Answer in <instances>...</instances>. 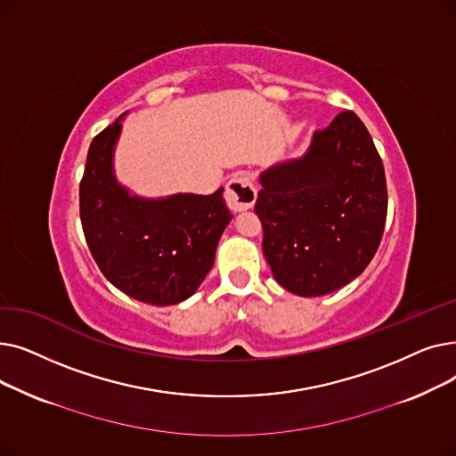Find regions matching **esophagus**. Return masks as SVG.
Masks as SVG:
<instances>
[{
    "instance_id": "34e87169",
    "label": "esophagus",
    "mask_w": 456,
    "mask_h": 456,
    "mask_svg": "<svg viewBox=\"0 0 456 456\" xmlns=\"http://www.w3.org/2000/svg\"><path fill=\"white\" fill-rule=\"evenodd\" d=\"M256 187L254 182L245 172L233 175L226 183L224 200L232 211H245L250 209L256 202Z\"/></svg>"
}]
</instances>
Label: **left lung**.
I'll use <instances>...</instances> for the list:
<instances>
[{
    "mask_svg": "<svg viewBox=\"0 0 456 456\" xmlns=\"http://www.w3.org/2000/svg\"><path fill=\"white\" fill-rule=\"evenodd\" d=\"M259 183L254 211L281 288L321 297L370 265L386 224L387 189L373 139L353 111L315 132L305 156L262 172Z\"/></svg>",
    "mask_w": 456,
    "mask_h": 456,
    "instance_id": "1",
    "label": "left lung"
}]
</instances>
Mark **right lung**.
Here are the masks:
<instances>
[{
	"mask_svg": "<svg viewBox=\"0 0 456 456\" xmlns=\"http://www.w3.org/2000/svg\"><path fill=\"white\" fill-rule=\"evenodd\" d=\"M124 115L93 139L86 154L79 183L85 240L115 288L146 305H178L199 289L213 267L216 243L232 213L223 187L208 197H132L113 172Z\"/></svg>",
	"mask_w": 456,
	"mask_h": 456,
	"instance_id": "obj_1",
	"label": "right lung"
}]
</instances>
